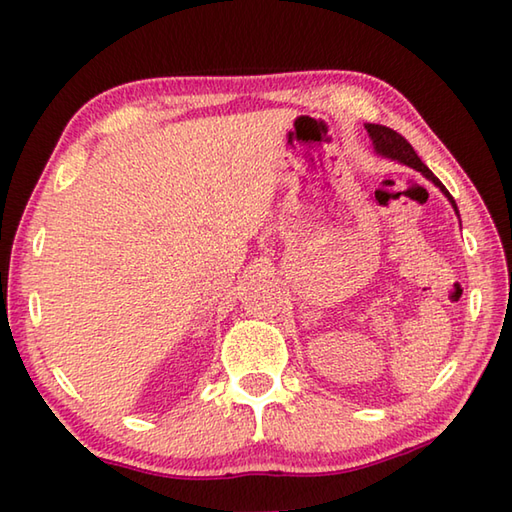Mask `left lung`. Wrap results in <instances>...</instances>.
<instances>
[{"label": "left lung", "instance_id": "obj_1", "mask_svg": "<svg viewBox=\"0 0 512 512\" xmlns=\"http://www.w3.org/2000/svg\"><path fill=\"white\" fill-rule=\"evenodd\" d=\"M365 129H367L369 138H372V145H374V151H376L378 156L389 158V160H396V162H400V165H407V167H411V169L420 171L424 178L431 180L444 195H447V200L451 202L453 211L458 213V204H455V200L451 198V193H449L447 189H444V184H442L436 176H433L431 169H429L427 165H424V162L418 158V154H416V151H413V147L407 143L405 138H402L398 132H394V129L385 127V125H372V123H367Z\"/></svg>", "mask_w": 512, "mask_h": 512}]
</instances>
